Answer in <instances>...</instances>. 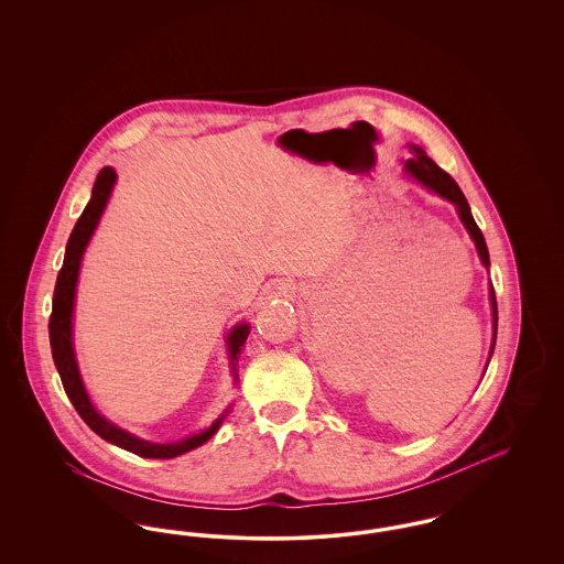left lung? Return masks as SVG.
Masks as SVG:
<instances>
[{
	"mask_svg": "<svg viewBox=\"0 0 564 564\" xmlns=\"http://www.w3.org/2000/svg\"><path fill=\"white\" fill-rule=\"evenodd\" d=\"M403 171L410 177H414L419 184H423L425 188L440 194L442 198H446V200H451L455 205L465 230L469 232L471 241L476 242V249H478V256H480L484 267L488 269L490 267V258H488V249H486L482 230L478 228V224H476V219L471 215V209H469V203H467L465 194L460 192L455 180L446 171H442L435 162L431 161L430 156L425 154V150L419 148V145H410V159L403 164ZM488 294H490V306H492V323L497 327V297H495L492 285H490ZM492 349H495V338H492L490 355H492Z\"/></svg>",
	"mask_w": 564,
	"mask_h": 564,
	"instance_id": "left-lung-1",
	"label": "left lung"
}]
</instances>
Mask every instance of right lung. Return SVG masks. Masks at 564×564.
Instances as JSON below:
<instances>
[{
	"label": "right lung",
	"instance_id": "right-lung-1",
	"mask_svg": "<svg viewBox=\"0 0 564 564\" xmlns=\"http://www.w3.org/2000/svg\"><path fill=\"white\" fill-rule=\"evenodd\" d=\"M116 184V171L111 166H104L95 180L93 186V196L88 200V205L84 207L80 219L76 221L69 241L65 247V260L63 267L58 270L56 276V285H54L53 295V315L48 322V332H51V349H53V359L63 389L67 393V398L74 403V408L78 410L82 421L95 431L99 437H104L109 444H116L129 453L143 458H173V456L184 455L198 446H203L209 437H214L215 431L219 430L226 412L214 421L209 427L200 433H194L189 437H184L180 442H171V444H154L148 440H141L129 431L120 430L118 425L109 423L108 419H104L95 405L90 402L84 382H82L80 370H78V361H76V352H74V338H72V317H74V302H76V285H78V274H80V262L86 245L90 241V237L97 230V224L101 219V215L106 212L109 194ZM249 336V325L241 323L237 327H232V332L228 334V352H230V366H232V375L237 378V361L241 355L242 345Z\"/></svg>",
	"mask_w": 564,
	"mask_h": 564
}]
</instances>
